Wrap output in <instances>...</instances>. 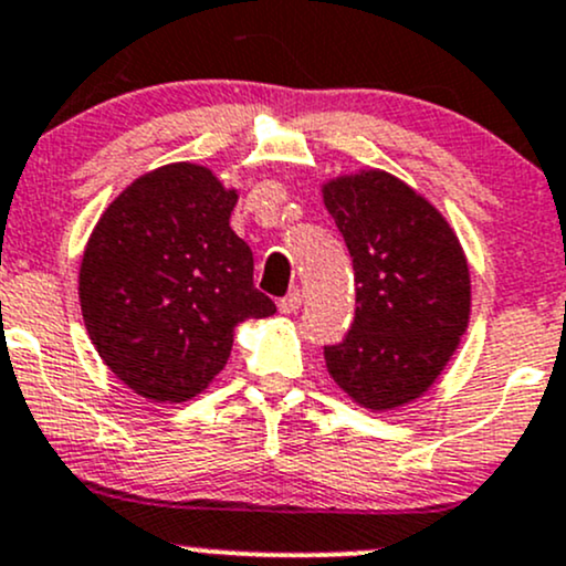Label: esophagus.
<instances>
[{"instance_id":"esophagus-1","label":"esophagus","mask_w":566,"mask_h":566,"mask_svg":"<svg viewBox=\"0 0 566 566\" xmlns=\"http://www.w3.org/2000/svg\"><path fill=\"white\" fill-rule=\"evenodd\" d=\"M301 303H303V293H301V290H293V293L284 295L282 301H279V312H282V314H295L297 308H301Z\"/></svg>"}]
</instances>
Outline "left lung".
<instances>
[{"label": "left lung", "mask_w": 566, "mask_h": 566, "mask_svg": "<svg viewBox=\"0 0 566 566\" xmlns=\"http://www.w3.org/2000/svg\"><path fill=\"white\" fill-rule=\"evenodd\" d=\"M325 207L354 265V322L325 363L370 411L430 389L470 319V271L454 231L419 192L387 171L325 185Z\"/></svg>", "instance_id": "1"}]
</instances>
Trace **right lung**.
<instances>
[{"instance_id":"obj_1","label":"right lung","mask_w":566,"mask_h":566,"mask_svg":"<svg viewBox=\"0 0 566 566\" xmlns=\"http://www.w3.org/2000/svg\"><path fill=\"white\" fill-rule=\"evenodd\" d=\"M235 198L203 166L171 164L128 185L93 228L80 265L85 327L112 374L147 400L207 389L231 357L233 327L276 312L231 228Z\"/></svg>"}]
</instances>
